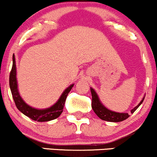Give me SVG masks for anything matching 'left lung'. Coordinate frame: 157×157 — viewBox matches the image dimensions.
Instances as JSON below:
<instances>
[{
	"mask_svg": "<svg viewBox=\"0 0 157 157\" xmlns=\"http://www.w3.org/2000/svg\"><path fill=\"white\" fill-rule=\"evenodd\" d=\"M90 89H91V96H92L91 107H92L94 111L99 118H100L102 120H105V121L118 122L123 121V120L129 117V114L128 113H118L108 109L100 101V98H99L98 95H97L96 91H94V89H92V88H90ZM144 99H145V96L142 99L140 103L131 110V113H134L138 109L139 106L141 105L142 102H143Z\"/></svg>",
	"mask_w": 157,
	"mask_h": 157,
	"instance_id": "left-lung-1",
	"label": "left lung"
}]
</instances>
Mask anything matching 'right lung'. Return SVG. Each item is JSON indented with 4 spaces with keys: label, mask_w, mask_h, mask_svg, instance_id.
I'll return each mask as SVG.
<instances>
[{
    "label": "right lung",
    "mask_w": 157,
    "mask_h": 157,
    "mask_svg": "<svg viewBox=\"0 0 157 157\" xmlns=\"http://www.w3.org/2000/svg\"><path fill=\"white\" fill-rule=\"evenodd\" d=\"M10 86L16 107L21 113L35 121L48 122L59 117L62 113L66 97H67L69 91L73 88L74 84L70 85L68 88L64 90L58 100L51 107L44 109H37L32 107L26 103V102L23 100L22 97L20 95L18 88H17L15 57V55H12V68L10 75Z\"/></svg>",
    "instance_id": "1"
}]
</instances>
